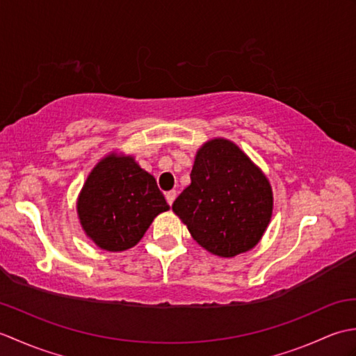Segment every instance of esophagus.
I'll use <instances>...</instances> for the list:
<instances>
[{
    "mask_svg": "<svg viewBox=\"0 0 356 356\" xmlns=\"http://www.w3.org/2000/svg\"><path fill=\"white\" fill-rule=\"evenodd\" d=\"M176 195H177V193L174 190L165 193V199H166V202H168V205H172V202H174V199H176Z\"/></svg>",
    "mask_w": 356,
    "mask_h": 356,
    "instance_id": "34e87169",
    "label": "esophagus"
}]
</instances>
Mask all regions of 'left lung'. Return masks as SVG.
<instances>
[{
  "instance_id": "obj_1",
  "label": "left lung",
  "mask_w": 356,
  "mask_h": 356,
  "mask_svg": "<svg viewBox=\"0 0 356 356\" xmlns=\"http://www.w3.org/2000/svg\"><path fill=\"white\" fill-rule=\"evenodd\" d=\"M190 177L172 211L200 246L234 257L259 243L272 216V191L243 151L229 140H209L195 156Z\"/></svg>"
}]
</instances>
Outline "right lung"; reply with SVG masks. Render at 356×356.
<instances>
[{
    "label": "right lung",
    "mask_w": 356,
    "mask_h": 356,
    "mask_svg": "<svg viewBox=\"0 0 356 356\" xmlns=\"http://www.w3.org/2000/svg\"><path fill=\"white\" fill-rule=\"evenodd\" d=\"M156 179L130 156H107L90 172L78 200L82 228L105 251H125L168 211Z\"/></svg>",
    "instance_id": "1"
}]
</instances>
